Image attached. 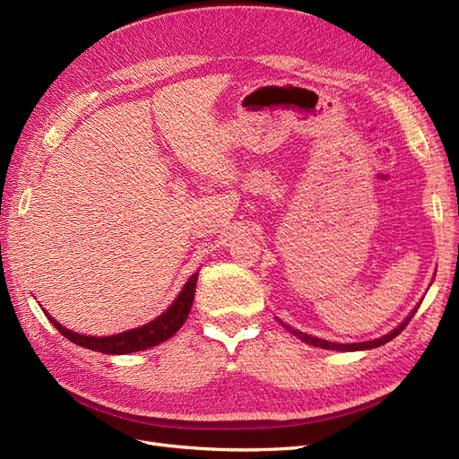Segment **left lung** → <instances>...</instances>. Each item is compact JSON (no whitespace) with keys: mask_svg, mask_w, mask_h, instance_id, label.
Instances as JSON below:
<instances>
[{"mask_svg":"<svg viewBox=\"0 0 459 459\" xmlns=\"http://www.w3.org/2000/svg\"><path fill=\"white\" fill-rule=\"evenodd\" d=\"M418 308H420V304L418 307H415L404 319H402V322L393 329V331H388L386 335H383V337H377V339H371V341H359V342H331V341H325V339H319V337H312V335H308V333H302V331H299V329H295V327H290V325H287V324H283L281 319H280V324L290 333V335H295L297 339H300L302 342H307V344H312V346H319V349H325V351H341V352H356V351H371V349H377V346H381V344H386L388 341H393L398 333L404 329L406 325H408V322L411 319V316L418 312Z\"/></svg>","mask_w":459,"mask_h":459,"instance_id":"8db88e82","label":"left lung"}]
</instances>
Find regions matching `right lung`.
Listing matches in <instances>:
<instances>
[{"label":"right lung","mask_w":459,"mask_h":459,"mask_svg":"<svg viewBox=\"0 0 459 459\" xmlns=\"http://www.w3.org/2000/svg\"><path fill=\"white\" fill-rule=\"evenodd\" d=\"M197 277H199V272L193 273L170 307L155 319H151L149 324H143L140 327H134L122 333H115V335H107V337L84 335V333L66 329L53 316H49L48 310L44 308L41 310H44L49 322L57 327L61 335H65L68 341L78 346H84V349L103 352V354H132V352L152 349V346H157L176 335V331H179V327L184 325V322L191 312V304H193V299H195Z\"/></svg>","instance_id":"add662e5"}]
</instances>
